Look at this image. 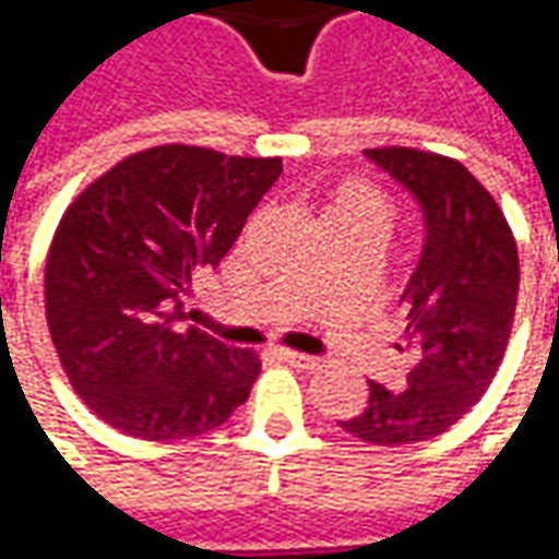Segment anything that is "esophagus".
Listing matches in <instances>:
<instances>
[{"label": "esophagus", "mask_w": 559, "mask_h": 559, "mask_svg": "<svg viewBox=\"0 0 559 559\" xmlns=\"http://www.w3.org/2000/svg\"><path fill=\"white\" fill-rule=\"evenodd\" d=\"M281 359L293 368H317L320 359L317 356H308V353H296V350H281Z\"/></svg>", "instance_id": "34e87169"}]
</instances>
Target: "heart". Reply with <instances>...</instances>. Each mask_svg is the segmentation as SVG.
I'll use <instances>...</instances> for the list:
<instances>
[{
    "instance_id": "1",
    "label": "heart",
    "mask_w": 559,
    "mask_h": 559,
    "mask_svg": "<svg viewBox=\"0 0 559 559\" xmlns=\"http://www.w3.org/2000/svg\"><path fill=\"white\" fill-rule=\"evenodd\" d=\"M392 221V203L389 197L368 182L362 176H347L329 191L326 206H323V227H338V230L359 233L380 242Z\"/></svg>"
}]
</instances>
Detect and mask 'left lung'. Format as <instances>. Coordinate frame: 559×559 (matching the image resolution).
Segmentation results:
<instances>
[{
  "label": "left lung",
  "mask_w": 559,
  "mask_h": 559,
  "mask_svg": "<svg viewBox=\"0 0 559 559\" xmlns=\"http://www.w3.org/2000/svg\"><path fill=\"white\" fill-rule=\"evenodd\" d=\"M425 209V248L401 296L413 353L407 386L368 383V404L341 428L374 445L440 437L491 386L518 305V245L491 191L449 155L411 146L365 148Z\"/></svg>",
  "instance_id": "8db88e82"
}]
</instances>
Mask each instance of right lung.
I'll return each mask as SVG.
<instances>
[{"label":"right lung","instance_id":"add662e5","mask_svg":"<svg viewBox=\"0 0 559 559\" xmlns=\"http://www.w3.org/2000/svg\"><path fill=\"white\" fill-rule=\"evenodd\" d=\"M278 176L281 158L164 143L71 200L47 251L44 311L68 383L98 419L170 443L245 404L260 356L182 326V302Z\"/></svg>","mask_w":559,"mask_h":559}]
</instances>
